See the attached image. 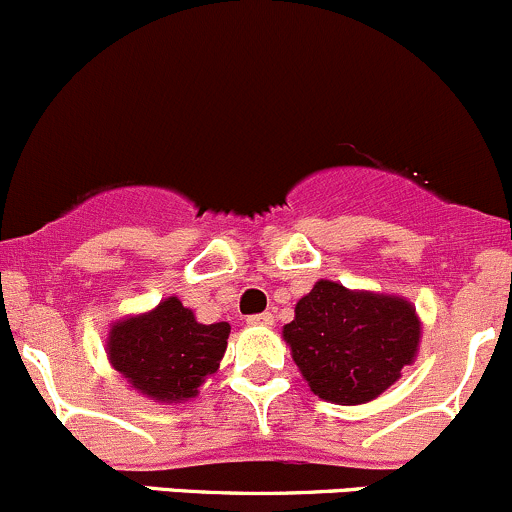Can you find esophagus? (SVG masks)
I'll return each mask as SVG.
<instances>
[{"instance_id":"1","label":"esophagus","mask_w":512,"mask_h":512,"mask_svg":"<svg viewBox=\"0 0 512 512\" xmlns=\"http://www.w3.org/2000/svg\"><path fill=\"white\" fill-rule=\"evenodd\" d=\"M247 324L270 328L274 324V316L270 314V311H265V314H252V316H247Z\"/></svg>"}]
</instances>
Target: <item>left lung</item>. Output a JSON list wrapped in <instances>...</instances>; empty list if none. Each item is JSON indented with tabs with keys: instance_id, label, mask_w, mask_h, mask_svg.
<instances>
[{
	"instance_id": "left-lung-1",
	"label": "left lung",
	"mask_w": 512,
	"mask_h": 512,
	"mask_svg": "<svg viewBox=\"0 0 512 512\" xmlns=\"http://www.w3.org/2000/svg\"><path fill=\"white\" fill-rule=\"evenodd\" d=\"M282 336L314 395L336 405H363L412 365L422 324L407 299L319 279L297 301Z\"/></svg>"
}]
</instances>
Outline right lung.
<instances>
[{"label": "right lung", "mask_w": 512, "mask_h": 512, "mask_svg": "<svg viewBox=\"0 0 512 512\" xmlns=\"http://www.w3.org/2000/svg\"><path fill=\"white\" fill-rule=\"evenodd\" d=\"M230 324H198L176 297L110 328L107 358L129 387L157 402H184L218 370Z\"/></svg>", "instance_id": "1"}]
</instances>
